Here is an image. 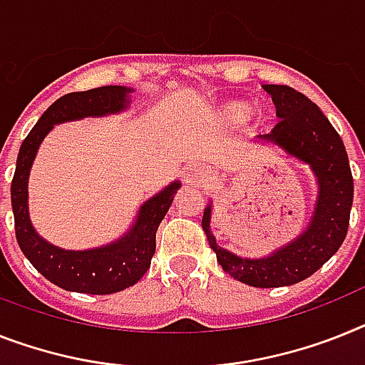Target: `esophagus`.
Masks as SVG:
<instances>
[{
    "label": "esophagus",
    "instance_id": "34e87169",
    "mask_svg": "<svg viewBox=\"0 0 365 365\" xmlns=\"http://www.w3.org/2000/svg\"><path fill=\"white\" fill-rule=\"evenodd\" d=\"M206 182H207L206 173L198 167L191 168V170L187 173V176H185V185H187V187H200V185H204Z\"/></svg>",
    "mask_w": 365,
    "mask_h": 365
}]
</instances>
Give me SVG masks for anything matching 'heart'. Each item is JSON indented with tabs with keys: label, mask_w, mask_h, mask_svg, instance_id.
Here are the masks:
<instances>
[{
	"label": "heart",
	"mask_w": 365,
	"mask_h": 365,
	"mask_svg": "<svg viewBox=\"0 0 365 365\" xmlns=\"http://www.w3.org/2000/svg\"><path fill=\"white\" fill-rule=\"evenodd\" d=\"M252 115V106L249 102H243V100H232V102L225 103L217 111V120L220 124L226 125H237L243 124L247 118H250Z\"/></svg>",
	"instance_id": "b5f03b06"
}]
</instances>
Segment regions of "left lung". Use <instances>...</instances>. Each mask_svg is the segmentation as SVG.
I'll return each instance as SVG.
<instances>
[{
  "label": "left lung",
  "mask_w": 365,
  "mask_h": 365,
  "mask_svg": "<svg viewBox=\"0 0 365 365\" xmlns=\"http://www.w3.org/2000/svg\"><path fill=\"white\" fill-rule=\"evenodd\" d=\"M263 88L272 96L280 122L259 140L310 167L317 183L310 222L295 240L262 258H243L217 245L210 226L213 202L204 210L202 228L230 277L252 287H282L312 277L338 252L347 235L354 185L344 140L319 107L287 85Z\"/></svg>",
  "instance_id": "8db88e82"
}]
</instances>
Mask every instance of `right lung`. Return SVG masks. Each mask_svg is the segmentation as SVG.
<instances>
[{
	"mask_svg": "<svg viewBox=\"0 0 365 365\" xmlns=\"http://www.w3.org/2000/svg\"><path fill=\"white\" fill-rule=\"evenodd\" d=\"M131 93L133 88L130 87L107 85L83 93L64 94L46 109L18 152L16 170L11 183V204L18 245L24 256L42 277L66 292L109 295L137 284L150 269V262L155 252V232L167 215L174 195L182 187L178 180L168 183L167 187L150 197L139 207L135 222L122 237L96 249H61L41 237L33 228L27 204V182L44 137L53 130L55 124L125 111L131 103Z\"/></svg>",
	"mask_w": 365,
	"mask_h": 365,
	"instance_id": "1",
	"label": "right lung"
}]
</instances>
